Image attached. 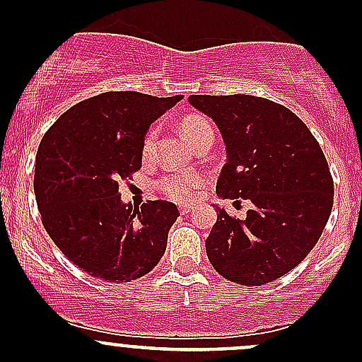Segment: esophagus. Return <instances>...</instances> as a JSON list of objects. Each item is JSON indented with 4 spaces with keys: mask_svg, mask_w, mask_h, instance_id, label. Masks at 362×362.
I'll list each match as a JSON object with an SVG mask.
<instances>
[{
    "mask_svg": "<svg viewBox=\"0 0 362 362\" xmlns=\"http://www.w3.org/2000/svg\"><path fill=\"white\" fill-rule=\"evenodd\" d=\"M192 210H194V206H191V204H180V206H178V211H180L182 215H189Z\"/></svg>",
    "mask_w": 362,
    "mask_h": 362,
    "instance_id": "esophagus-1",
    "label": "esophagus"
}]
</instances>
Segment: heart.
Instances as JSON below:
<instances>
[{"instance_id": "heart-1", "label": "heart", "mask_w": 362, "mask_h": 362, "mask_svg": "<svg viewBox=\"0 0 362 362\" xmlns=\"http://www.w3.org/2000/svg\"><path fill=\"white\" fill-rule=\"evenodd\" d=\"M184 133L185 136L191 141L198 140L199 136L206 133H214V127L210 126L206 119L203 117L191 115L184 120ZM159 129L158 127H151L144 140V156H148L154 152L156 141H158ZM206 184V178L202 173H196V171H171V173L163 175L158 182H156V189L164 196V198L171 199V202L177 203H185L191 202L198 196L199 189Z\"/></svg>"}]
</instances>
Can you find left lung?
Listing matches in <instances>:
<instances>
[{"mask_svg": "<svg viewBox=\"0 0 362 362\" xmlns=\"http://www.w3.org/2000/svg\"><path fill=\"white\" fill-rule=\"evenodd\" d=\"M189 103L224 140L217 196L254 203L243 221L217 206L208 259L235 284L273 282L308 255L331 215L334 185L322 148L296 113L266 98L192 94Z\"/></svg>", "mask_w": 362, "mask_h": 362, "instance_id": "left-lung-1", "label": "left lung"}]
</instances>
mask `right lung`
Segmentation results:
<instances>
[{
    "mask_svg": "<svg viewBox=\"0 0 362 362\" xmlns=\"http://www.w3.org/2000/svg\"><path fill=\"white\" fill-rule=\"evenodd\" d=\"M182 94L103 93L66 110L36 152L35 196L45 231L89 275L122 284L147 275L166 250L173 203H122L119 184L141 168L144 140Z\"/></svg>",
    "mask_w": 362,
    "mask_h": 362,
    "instance_id": "add662e5",
    "label": "right lung"
}]
</instances>
